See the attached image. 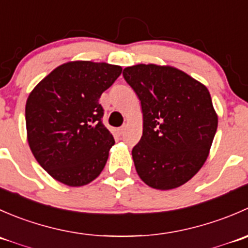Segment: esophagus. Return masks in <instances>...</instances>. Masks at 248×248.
Masks as SVG:
<instances>
[{
    "mask_svg": "<svg viewBox=\"0 0 248 248\" xmlns=\"http://www.w3.org/2000/svg\"><path fill=\"white\" fill-rule=\"evenodd\" d=\"M126 124H124V126L120 127L119 129H117V133H119V136H122V134L124 133V131H126Z\"/></svg>",
    "mask_w": 248,
    "mask_h": 248,
    "instance_id": "34e87169",
    "label": "esophagus"
}]
</instances>
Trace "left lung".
I'll list each match as a JSON object with an SVG mask.
<instances>
[{
  "label": "left lung",
  "instance_id": "1",
  "mask_svg": "<svg viewBox=\"0 0 248 248\" xmlns=\"http://www.w3.org/2000/svg\"><path fill=\"white\" fill-rule=\"evenodd\" d=\"M122 74L141 103L142 136L132 150L139 177L161 191L182 186L204 166L217 131L209 90L171 66L140 63Z\"/></svg>",
  "mask_w": 248,
  "mask_h": 248
}]
</instances>
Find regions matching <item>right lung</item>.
<instances>
[{
	"mask_svg": "<svg viewBox=\"0 0 248 248\" xmlns=\"http://www.w3.org/2000/svg\"><path fill=\"white\" fill-rule=\"evenodd\" d=\"M121 72L106 62L71 61L56 67L29 94L27 141L56 181L85 186L106 167L115 140L102 122L99 97Z\"/></svg>",
	"mask_w": 248,
	"mask_h": 248,
	"instance_id": "add662e5",
	"label": "right lung"
}]
</instances>
